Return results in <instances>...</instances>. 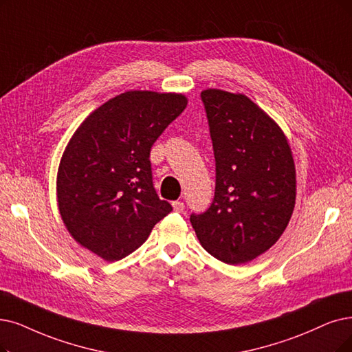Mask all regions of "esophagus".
Here are the masks:
<instances>
[{"label":"esophagus","instance_id":"1","mask_svg":"<svg viewBox=\"0 0 352 352\" xmlns=\"http://www.w3.org/2000/svg\"><path fill=\"white\" fill-rule=\"evenodd\" d=\"M172 206H173V209L176 210V212H184V210H185V204L184 202L176 201V202L172 204Z\"/></svg>","mask_w":352,"mask_h":352}]
</instances>
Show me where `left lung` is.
I'll use <instances>...</instances> for the list:
<instances>
[{"label": "left lung", "instance_id": "obj_1", "mask_svg": "<svg viewBox=\"0 0 352 352\" xmlns=\"http://www.w3.org/2000/svg\"><path fill=\"white\" fill-rule=\"evenodd\" d=\"M212 138L217 185L205 214L190 215L201 245L222 263L264 254L296 204V167L280 125L244 94L201 92Z\"/></svg>", "mask_w": 352, "mask_h": 352}]
</instances>
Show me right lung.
<instances>
[{
  "mask_svg": "<svg viewBox=\"0 0 352 352\" xmlns=\"http://www.w3.org/2000/svg\"><path fill=\"white\" fill-rule=\"evenodd\" d=\"M186 105L179 92L127 91L82 121L56 177L59 214L78 244L117 261L170 214L153 188L150 150Z\"/></svg>",
  "mask_w": 352,
  "mask_h": 352,
  "instance_id": "obj_1",
  "label": "right lung"
}]
</instances>
